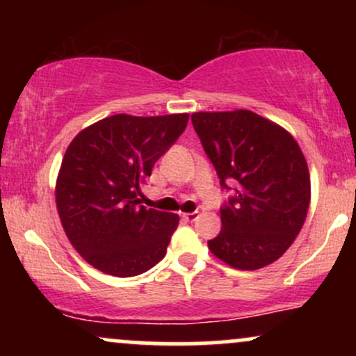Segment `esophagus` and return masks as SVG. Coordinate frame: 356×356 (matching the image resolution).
I'll list each match as a JSON object with an SVG mask.
<instances>
[{
	"label": "esophagus",
	"instance_id": "obj_1",
	"mask_svg": "<svg viewBox=\"0 0 356 356\" xmlns=\"http://www.w3.org/2000/svg\"><path fill=\"white\" fill-rule=\"evenodd\" d=\"M182 219L187 222H194L199 219V212H187V214H182Z\"/></svg>",
	"mask_w": 356,
	"mask_h": 356
}]
</instances>
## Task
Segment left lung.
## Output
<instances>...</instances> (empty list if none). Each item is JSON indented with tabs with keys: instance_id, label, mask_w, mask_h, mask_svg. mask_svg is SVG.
Masks as SVG:
<instances>
[{
	"instance_id": "1",
	"label": "left lung",
	"mask_w": 356,
	"mask_h": 356,
	"mask_svg": "<svg viewBox=\"0 0 356 356\" xmlns=\"http://www.w3.org/2000/svg\"><path fill=\"white\" fill-rule=\"evenodd\" d=\"M224 191L212 254L238 269L268 266L293 244L309 206V172L296 140L249 110L192 113ZM234 185V188H231Z\"/></svg>"
}]
</instances>
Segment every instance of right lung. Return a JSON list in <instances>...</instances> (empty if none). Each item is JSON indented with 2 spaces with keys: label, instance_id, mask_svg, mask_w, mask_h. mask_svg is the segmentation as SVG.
I'll use <instances>...</instances> for the list:
<instances>
[{
  "label": "right lung",
  "instance_id": "right-lung-1",
  "mask_svg": "<svg viewBox=\"0 0 356 356\" xmlns=\"http://www.w3.org/2000/svg\"><path fill=\"white\" fill-rule=\"evenodd\" d=\"M187 120V113H118L81 130L68 145L56 181V207L73 248L99 271L137 276L165 256L179 216L147 209L138 189Z\"/></svg>",
  "mask_w": 356,
  "mask_h": 356
}]
</instances>
